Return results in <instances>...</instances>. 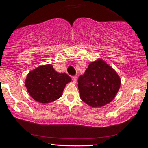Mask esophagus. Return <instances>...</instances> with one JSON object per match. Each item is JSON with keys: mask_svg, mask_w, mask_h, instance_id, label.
<instances>
[{"mask_svg": "<svg viewBox=\"0 0 148 148\" xmlns=\"http://www.w3.org/2000/svg\"><path fill=\"white\" fill-rule=\"evenodd\" d=\"M77 80V77L76 76H72V81H73L74 83H76Z\"/></svg>", "mask_w": 148, "mask_h": 148, "instance_id": "esophagus-1", "label": "esophagus"}]
</instances>
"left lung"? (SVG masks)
<instances>
[{
  "instance_id": "8db88e82",
  "label": "left lung",
  "mask_w": 148,
  "mask_h": 148,
  "mask_svg": "<svg viewBox=\"0 0 148 148\" xmlns=\"http://www.w3.org/2000/svg\"><path fill=\"white\" fill-rule=\"evenodd\" d=\"M77 82L80 98L95 108L110 103L121 85V79L115 70L101 59L89 64Z\"/></svg>"
}]
</instances>
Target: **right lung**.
Wrapping results in <instances>:
<instances>
[{"label":"right lung","instance_id":"obj_1","mask_svg":"<svg viewBox=\"0 0 148 148\" xmlns=\"http://www.w3.org/2000/svg\"><path fill=\"white\" fill-rule=\"evenodd\" d=\"M71 81L68 74L58 73L51 64H46L30 72L25 84L32 99L46 104L59 99L65 86Z\"/></svg>","mask_w":148,"mask_h":148}]
</instances>
